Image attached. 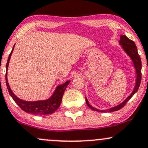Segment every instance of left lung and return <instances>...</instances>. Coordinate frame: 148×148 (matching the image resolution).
I'll list each match as a JSON object with an SVG mask.
<instances>
[{
	"instance_id": "1",
	"label": "left lung",
	"mask_w": 148,
	"mask_h": 148,
	"mask_svg": "<svg viewBox=\"0 0 148 148\" xmlns=\"http://www.w3.org/2000/svg\"><path fill=\"white\" fill-rule=\"evenodd\" d=\"M120 45L123 46L124 50L125 51V52H126L131 57L132 60H133L134 66H135L136 70V74H137L136 84L135 88H134V90L132 92V94H131L128 97H127L123 103H121L120 104L118 105L117 106L113 107V108H109V109H107V110H98L95 108H93V107H92L89 104L87 99H86V103H87L88 106L90 108H91L92 110H93V111H98V112H102V113H106V112H113V111H118V110L121 109L123 107L125 106V104L127 103V101H128L129 100H130L131 98L133 97L134 95L136 92L137 90H138L139 86H140V81H141L142 64H141V60H140V56L138 55V51H137L136 46L135 43H134V41L131 40L130 39H129L128 37H127V36H125V35H122V36L120 37Z\"/></svg>"
}]
</instances>
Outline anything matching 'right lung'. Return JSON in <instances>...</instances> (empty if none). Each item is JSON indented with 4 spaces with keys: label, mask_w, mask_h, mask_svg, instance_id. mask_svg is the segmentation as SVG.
Returning a JSON list of instances; mask_svg holds the SVG:
<instances>
[{
    "label": "right lung",
    "mask_w": 148,
    "mask_h": 148,
    "mask_svg": "<svg viewBox=\"0 0 148 148\" xmlns=\"http://www.w3.org/2000/svg\"><path fill=\"white\" fill-rule=\"evenodd\" d=\"M14 46L13 47L12 50L10 53L9 57H8V62L6 64V69L8 71V64L10 60L12 53L13 49L14 48ZM5 81H6V86L8 88V92H9L10 96L12 97L14 101L17 103V105L23 111L28 113H31L33 115H47V114H51V113L55 112L60 106L61 101H62V96L64 95V92L66 88L68 86L69 81H67V82L64 83V84L60 85L58 86L56 90H55V92L53 93L52 97L49 98L47 100H43V101H27L24 100L20 99L18 98L12 91L10 89L8 81V78H7V72L5 74Z\"/></svg>",
    "instance_id": "1"
}]
</instances>
